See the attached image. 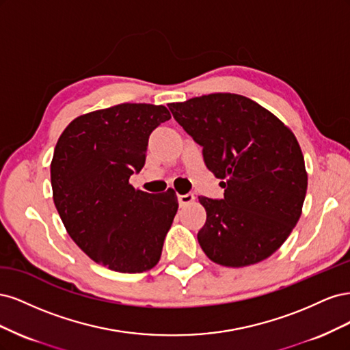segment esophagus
Returning <instances> with one entry per match:
<instances>
[{
  "mask_svg": "<svg viewBox=\"0 0 350 350\" xmlns=\"http://www.w3.org/2000/svg\"><path fill=\"white\" fill-rule=\"evenodd\" d=\"M178 201H179V206H187V204H191L194 201V194H179L178 196Z\"/></svg>",
  "mask_w": 350,
  "mask_h": 350,
  "instance_id": "esophagus-1",
  "label": "esophagus"
}]
</instances>
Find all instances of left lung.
Returning a JSON list of instances; mask_svg holds the SVG:
<instances>
[{"mask_svg": "<svg viewBox=\"0 0 350 350\" xmlns=\"http://www.w3.org/2000/svg\"><path fill=\"white\" fill-rule=\"evenodd\" d=\"M174 118L203 147L208 171L221 179V200L198 197L207 219L197 239L225 267L269 258L298 224L308 187L295 134L276 115L235 93L169 103Z\"/></svg>", "mask_w": 350, "mask_h": 350, "instance_id": "left-lung-1", "label": "left lung"}]
</instances>
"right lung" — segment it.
I'll list each match as a JSON object with an SVG mask.
<instances>
[{
    "label": "right lung",
    "mask_w": 350,
    "mask_h": 350,
    "mask_svg": "<svg viewBox=\"0 0 350 350\" xmlns=\"http://www.w3.org/2000/svg\"><path fill=\"white\" fill-rule=\"evenodd\" d=\"M167 120L163 105L121 103L77 116L57 142L51 185L58 215L79 248L109 270L143 273L161 260L176 194L144 193L130 176L146 163L149 135Z\"/></svg>",
    "instance_id": "1"
}]
</instances>
